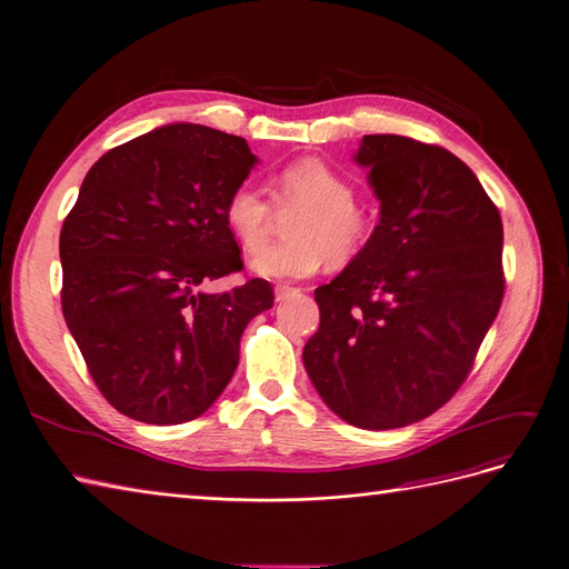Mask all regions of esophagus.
I'll list each match as a JSON object with an SVG mask.
<instances>
[{"mask_svg":"<svg viewBox=\"0 0 569 569\" xmlns=\"http://www.w3.org/2000/svg\"><path fill=\"white\" fill-rule=\"evenodd\" d=\"M300 292V288H292V286H277L273 288V296H277V302H286V300H290V298H296Z\"/></svg>","mask_w":569,"mask_h":569,"instance_id":"1","label":"esophagus"}]
</instances>
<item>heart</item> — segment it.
Listing matches in <instances>:
<instances>
[{
    "label": "heart",
    "instance_id": "b5f03b06",
    "mask_svg": "<svg viewBox=\"0 0 569 569\" xmlns=\"http://www.w3.org/2000/svg\"><path fill=\"white\" fill-rule=\"evenodd\" d=\"M281 203H300L290 227V241L267 246L250 260L264 279H302L319 269L323 258L345 262L370 239V220L356 208V189L319 159L290 163L273 180ZM224 222L237 241L256 252L267 241L269 201L252 184H239L224 203Z\"/></svg>",
    "mask_w": 569,
    "mask_h": 569
}]
</instances>
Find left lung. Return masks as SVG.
Returning <instances> with one entry per match:
<instances>
[{"label":"left lung","mask_w":569,"mask_h":569,"mask_svg":"<svg viewBox=\"0 0 569 569\" xmlns=\"http://www.w3.org/2000/svg\"><path fill=\"white\" fill-rule=\"evenodd\" d=\"M380 222L330 283L302 361L323 403L359 429L429 417L465 382L503 296V229L471 168L443 147L363 136Z\"/></svg>","instance_id":"8db88e82"}]
</instances>
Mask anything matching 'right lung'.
Wrapping results in <instances>:
<instances>
[{
  "label": "right lung",
  "instance_id": "1",
  "mask_svg": "<svg viewBox=\"0 0 569 569\" xmlns=\"http://www.w3.org/2000/svg\"><path fill=\"white\" fill-rule=\"evenodd\" d=\"M256 163L239 136L166 123L83 178L60 231L62 313L121 415L159 427L203 415L239 366L246 326L271 309L262 279L203 290L241 269L224 203Z\"/></svg>",
  "mask_w": 569,
  "mask_h": 569
}]
</instances>
